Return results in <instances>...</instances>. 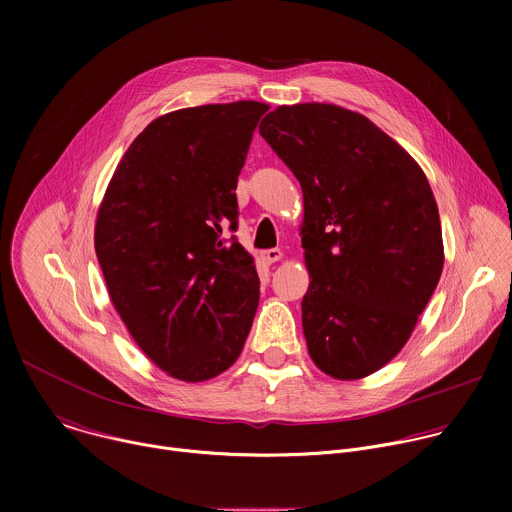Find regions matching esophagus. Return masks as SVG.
<instances>
[{"label": "esophagus", "instance_id": "34e87169", "mask_svg": "<svg viewBox=\"0 0 512 512\" xmlns=\"http://www.w3.org/2000/svg\"><path fill=\"white\" fill-rule=\"evenodd\" d=\"M261 257H263L267 263H277V261L283 257V253H281V249H267V251L261 253Z\"/></svg>", "mask_w": 512, "mask_h": 512}]
</instances>
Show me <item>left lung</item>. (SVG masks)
<instances>
[{"label": "left lung", "mask_w": 512, "mask_h": 512, "mask_svg": "<svg viewBox=\"0 0 512 512\" xmlns=\"http://www.w3.org/2000/svg\"><path fill=\"white\" fill-rule=\"evenodd\" d=\"M259 133L304 192L308 352L332 379L369 377L407 344L444 269L431 186L393 137L332 103L281 105Z\"/></svg>", "instance_id": "obj_1"}]
</instances>
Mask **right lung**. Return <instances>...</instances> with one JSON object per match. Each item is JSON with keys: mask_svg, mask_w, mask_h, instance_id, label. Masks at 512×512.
Returning <instances> with one entry per match:
<instances>
[{"mask_svg": "<svg viewBox=\"0 0 512 512\" xmlns=\"http://www.w3.org/2000/svg\"><path fill=\"white\" fill-rule=\"evenodd\" d=\"M269 105L235 101L154 119L123 154L101 200L95 251L135 344L186 383L239 358L257 304L255 259L237 229V180Z\"/></svg>", "mask_w": 512, "mask_h": 512, "instance_id": "1", "label": "right lung"}]
</instances>
